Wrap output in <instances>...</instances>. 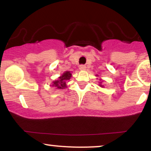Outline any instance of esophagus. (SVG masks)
Segmentation results:
<instances>
[{"label": "esophagus", "mask_w": 151, "mask_h": 151, "mask_svg": "<svg viewBox=\"0 0 151 151\" xmlns=\"http://www.w3.org/2000/svg\"><path fill=\"white\" fill-rule=\"evenodd\" d=\"M79 68L81 69V70H86V66L85 65H81L79 66Z\"/></svg>", "instance_id": "obj_1"}]
</instances>
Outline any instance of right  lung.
I'll list each match as a JSON object with an SVG mask.
<instances>
[{
  "mask_svg": "<svg viewBox=\"0 0 151 151\" xmlns=\"http://www.w3.org/2000/svg\"><path fill=\"white\" fill-rule=\"evenodd\" d=\"M70 77H71V73L69 71H66L61 77H59L58 81H56L53 83L54 84L52 85V86H56L58 89H63V88H66L65 81L70 79Z\"/></svg>",
  "mask_w": 151,
  "mask_h": 151,
  "instance_id": "right-lung-1",
  "label": "right lung"
}]
</instances>
